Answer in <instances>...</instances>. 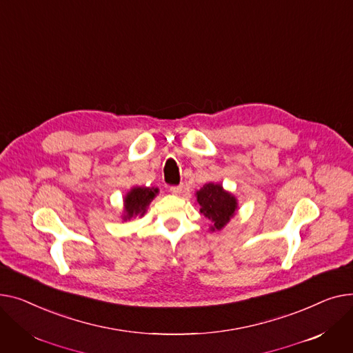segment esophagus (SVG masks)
<instances>
[{"instance_id":"esophagus-1","label":"esophagus","mask_w":353,"mask_h":353,"mask_svg":"<svg viewBox=\"0 0 353 353\" xmlns=\"http://www.w3.org/2000/svg\"><path fill=\"white\" fill-rule=\"evenodd\" d=\"M170 192H171L172 195H181V194H182V185L171 186V188H170Z\"/></svg>"}]
</instances>
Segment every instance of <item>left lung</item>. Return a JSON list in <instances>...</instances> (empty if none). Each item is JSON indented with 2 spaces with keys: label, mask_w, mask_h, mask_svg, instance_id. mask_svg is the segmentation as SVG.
I'll return each mask as SVG.
<instances>
[{
  "label": "left lung",
  "mask_w": 353,
  "mask_h": 353,
  "mask_svg": "<svg viewBox=\"0 0 353 353\" xmlns=\"http://www.w3.org/2000/svg\"><path fill=\"white\" fill-rule=\"evenodd\" d=\"M199 212L211 221L210 230L222 231L238 211V199L221 183L208 182L195 194Z\"/></svg>",
  "instance_id": "1"
}]
</instances>
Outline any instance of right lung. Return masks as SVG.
<instances>
[{"label":"right lung","mask_w":353,"mask_h":353,"mask_svg":"<svg viewBox=\"0 0 353 353\" xmlns=\"http://www.w3.org/2000/svg\"><path fill=\"white\" fill-rule=\"evenodd\" d=\"M159 194L158 188L150 186H132L123 196V211L121 215L122 221H130L135 216L142 218L147 212L152 199Z\"/></svg>","instance_id":"obj_1"}]
</instances>
